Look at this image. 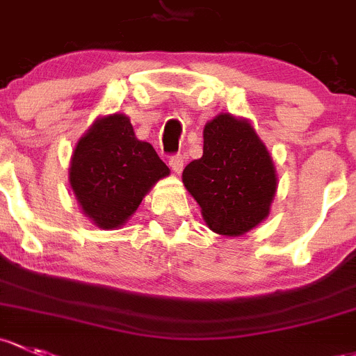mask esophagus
I'll return each mask as SVG.
<instances>
[{"label": "esophagus", "instance_id": "34e87169", "mask_svg": "<svg viewBox=\"0 0 356 356\" xmlns=\"http://www.w3.org/2000/svg\"><path fill=\"white\" fill-rule=\"evenodd\" d=\"M168 165H170V168L175 172V174H181L182 167H184V156H182L181 153L172 155L170 159H168Z\"/></svg>", "mask_w": 356, "mask_h": 356}]
</instances>
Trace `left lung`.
<instances>
[{
  "mask_svg": "<svg viewBox=\"0 0 356 356\" xmlns=\"http://www.w3.org/2000/svg\"><path fill=\"white\" fill-rule=\"evenodd\" d=\"M203 156L182 172V182L220 235H242L269 215L278 177L273 159L245 119L218 114L203 131Z\"/></svg>",
  "mask_w": 356,
  "mask_h": 356,
  "instance_id": "left-lung-1",
  "label": "left lung"
}]
</instances>
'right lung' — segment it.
Returning <instances> with one entry per match:
<instances>
[{
	"label": "right lung",
	"instance_id": "obj_1",
	"mask_svg": "<svg viewBox=\"0 0 356 356\" xmlns=\"http://www.w3.org/2000/svg\"><path fill=\"white\" fill-rule=\"evenodd\" d=\"M168 174L152 145L134 136L128 115L111 114L97 119L76 143L70 184L85 215L99 228L114 230Z\"/></svg>",
	"mask_w": 356,
	"mask_h": 356
}]
</instances>
